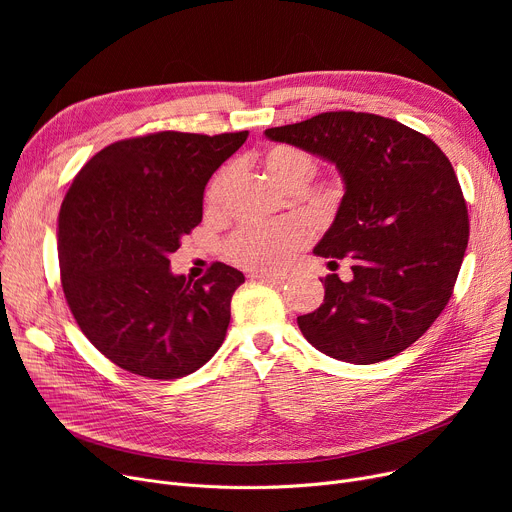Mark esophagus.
<instances>
[{"instance_id": "obj_1", "label": "esophagus", "mask_w": 512, "mask_h": 512, "mask_svg": "<svg viewBox=\"0 0 512 512\" xmlns=\"http://www.w3.org/2000/svg\"><path fill=\"white\" fill-rule=\"evenodd\" d=\"M251 280L267 282V284H280V282H284V276L282 274H270V272H253Z\"/></svg>"}]
</instances>
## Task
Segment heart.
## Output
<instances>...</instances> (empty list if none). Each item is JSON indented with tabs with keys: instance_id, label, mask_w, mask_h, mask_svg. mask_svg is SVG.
Listing matches in <instances>:
<instances>
[{
	"instance_id": "heart-1",
	"label": "heart",
	"mask_w": 512,
	"mask_h": 512,
	"mask_svg": "<svg viewBox=\"0 0 512 512\" xmlns=\"http://www.w3.org/2000/svg\"><path fill=\"white\" fill-rule=\"evenodd\" d=\"M265 168L270 176L286 188L303 186L315 174V159L290 145H276L265 153ZM232 170L224 168L215 174L207 186L205 203L209 209H218L224 201L226 188ZM307 240V228L299 220H280L274 224H249L238 228L226 242V255L245 267L253 270H270L288 259V255L299 249Z\"/></svg>"
}]
</instances>
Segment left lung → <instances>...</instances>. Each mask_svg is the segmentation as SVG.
Listing matches in <instances>:
<instances>
[{
  "label": "left lung",
  "instance_id": "1",
  "mask_svg": "<svg viewBox=\"0 0 512 512\" xmlns=\"http://www.w3.org/2000/svg\"><path fill=\"white\" fill-rule=\"evenodd\" d=\"M265 137L330 161L344 182L313 253L353 257V280L324 278V303L297 317L303 336L355 365L402 353L450 301L467 249V203L448 157L425 134L363 112H326Z\"/></svg>",
  "mask_w": 512,
  "mask_h": 512
}]
</instances>
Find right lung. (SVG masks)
<instances>
[{
	"label": "right lung",
	"mask_w": 512,
	"mask_h": 512,
	"mask_svg": "<svg viewBox=\"0 0 512 512\" xmlns=\"http://www.w3.org/2000/svg\"><path fill=\"white\" fill-rule=\"evenodd\" d=\"M249 132H155L107 145L72 180L58 220L62 288L101 355L151 380L203 367L226 338L242 272L215 261L191 280L170 270L201 224L211 174Z\"/></svg>",
	"instance_id": "obj_1"
}]
</instances>
